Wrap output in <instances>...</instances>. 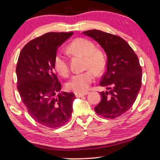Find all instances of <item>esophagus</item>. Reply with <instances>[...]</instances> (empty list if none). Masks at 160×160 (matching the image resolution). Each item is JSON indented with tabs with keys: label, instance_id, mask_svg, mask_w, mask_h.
<instances>
[{
	"label": "esophagus",
	"instance_id": "1",
	"mask_svg": "<svg viewBox=\"0 0 160 160\" xmlns=\"http://www.w3.org/2000/svg\"><path fill=\"white\" fill-rule=\"evenodd\" d=\"M88 94V92H84V93H76V97L79 98V97H82L83 96H86Z\"/></svg>",
	"mask_w": 160,
	"mask_h": 160
}]
</instances>
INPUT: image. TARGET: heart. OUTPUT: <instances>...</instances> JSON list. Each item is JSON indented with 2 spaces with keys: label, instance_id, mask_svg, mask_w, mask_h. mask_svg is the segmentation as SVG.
Wrapping results in <instances>:
<instances>
[{
  "label": "heart",
  "instance_id": "b5f03b06",
  "mask_svg": "<svg viewBox=\"0 0 160 160\" xmlns=\"http://www.w3.org/2000/svg\"><path fill=\"white\" fill-rule=\"evenodd\" d=\"M68 51L72 54L78 55L87 60L86 67L101 73L104 68L105 61L103 56L97 51L94 43L85 38H77L68 46ZM55 70L62 77H67L69 73L68 63L62 53H57L53 58ZM95 75L92 71L77 73L73 75L67 83L66 87L69 90L77 93H84L89 88L94 79Z\"/></svg>",
  "mask_w": 160,
  "mask_h": 160
}]
</instances>
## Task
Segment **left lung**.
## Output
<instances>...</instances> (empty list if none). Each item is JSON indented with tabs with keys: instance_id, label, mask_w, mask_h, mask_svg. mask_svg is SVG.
<instances>
[{
	"instance_id": "left-lung-1",
	"label": "left lung",
	"mask_w": 160,
	"mask_h": 160,
	"mask_svg": "<svg viewBox=\"0 0 160 160\" xmlns=\"http://www.w3.org/2000/svg\"><path fill=\"white\" fill-rule=\"evenodd\" d=\"M82 33L97 41L107 57V70L99 85L108 91L100 92L102 100L95 112L107 119L121 116L133 105L141 88L139 58L128 43L119 36L95 29Z\"/></svg>"
}]
</instances>
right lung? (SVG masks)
I'll list each match as a JSON object with an SVG mask.
<instances>
[{
    "label": "right lung",
    "mask_w": 160,
    "mask_h": 160,
    "mask_svg": "<svg viewBox=\"0 0 160 160\" xmlns=\"http://www.w3.org/2000/svg\"><path fill=\"white\" fill-rule=\"evenodd\" d=\"M73 34L51 32L33 39L22 49L17 63V88L22 102L31 117L48 128L63 126L72 116L75 94L61 92L53 58Z\"/></svg>",
    "instance_id": "right-lung-1"
}]
</instances>
